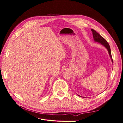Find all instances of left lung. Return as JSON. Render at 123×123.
I'll use <instances>...</instances> for the list:
<instances>
[{
	"label": "left lung",
	"mask_w": 123,
	"mask_h": 123,
	"mask_svg": "<svg viewBox=\"0 0 123 123\" xmlns=\"http://www.w3.org/2000/svg\"><path fill=\"white\" fill-rule=\"evenodd\" d=\"M91 31L92 32V34H93V39L95 41V42H97L99 43L100 44H101L102 46H103L104 47H105L106 48V49L107 50L108 52L109 56H110V57L111 59V61L112 62V64H113V59L112 58V56H111V49H110V47L109 46V43H108V42L107 41L104 39L102 36H100L98 32H96L95 30L93 29H91ZM78 96H80V97H82V96H81L79 95H78Z\"/></svg>",
	"instance_id": "obj_1"
}]
</instances>
